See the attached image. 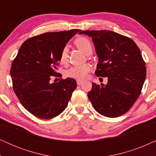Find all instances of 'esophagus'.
Returning a JSON list of instances; mask_svg holds the SVG:
<instances>
[{"label": "esophagus", "instance_id": "34e87169", "mask_svg": "<svg viewBox=\"0 0 156 156\" xmlns=\"http://www.w3.org/2000/svg\"><path fill=\"white\" fill-rule=\"evenodd\" d=\"M76 83H77V84L78 85H81L83 83V81H82V80H76Z\"/></svg>", "mask_w": 156, "mask_h": 156}]
</instances>
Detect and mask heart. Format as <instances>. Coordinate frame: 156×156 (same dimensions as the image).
<instances>
[{
  "instance_id": "b5f03b06",
  "label": "heart",
  "mask_w": 156,
  "mask_h": 156,
  "mask_svg": "<svg viewBox=\"0 0 156 156\" xmlns=\"http://www.w3.org/2000/svg\"><path fill=\"white\" fill-rule=\"evenodd\" d=\"M74 44L77 48L82 51L85 55H89L92 53V44L88 38L80 37L74 40ZM68 52L69 49L67 46H65L62 49L59 56V62L62 64H65L68 60ZM91 67L89 65L85 64L82 65L72 66L68 69L65 72L66 76L70 78L76 79V80H84L87 77V74L90 71Z\"/></svg>"
}]
</instances>
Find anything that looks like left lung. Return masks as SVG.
<instances>
[{"instance_id": "1", "label": "left lung", "mask_w": 156, "mask_h": 156, "mask_svg": "<svg viewBox=\"0 0 156 156\" xmlns=\"http://www.w3.org/2000/svg\"><path fill=\"white\" fill-rule=\"evenodd\" d=\"M99 57L95 74L107 84L92 83L88 97L100 114L116 118L132 107L141 91L146 67L141 52L131 38L110 30H85Z\"/></svg>"}]
</instances>
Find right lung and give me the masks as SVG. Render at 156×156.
<instances>
[{
  "mask_svg": "<svg viewBox=\"0 0 156 156\" xmlns=\"http://www.w3.org/2000/svg\"><path fill=\"white\" fill-rule=\"evenodd\" d=\"M80 30L46 33L23 42L12 62L10 75L12 88L25 109L40 119H50L67 107L76 81L67 78L50 82L56 72L62 49Z\"/></svg>",
  "mask_w": 156,
  "mask_h": 156,
  "instance_id": "right-lung-1",
  "label": "right lung"
}]
</instances>
